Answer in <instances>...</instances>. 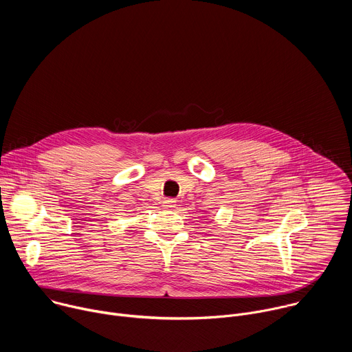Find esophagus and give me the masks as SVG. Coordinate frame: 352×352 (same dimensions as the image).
I'll return each mask as SVG.
<instances>
[{
	"instance_id": "34e87169",
	"label": "esophagus",
	"mask_w": 352,
	"mask_h": 352,
	"mask_svg": "<svg viewBox=\"0 0 352 352\" xmlns=\"http://www.w3.org/2000/svg\"><path fill=\"white\" fill-rule=\"evenodd\" d=\"M163 206L166 208V209H174L175 206H177V202L174 199H166L164 202H163Z\"/></svg>"
}]
</instances>
